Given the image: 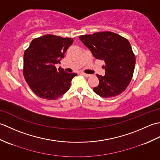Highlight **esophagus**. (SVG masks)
<instances>
[{
  "mask_svg": "<svg viewBox=\"0 0 160 160\" xmlns=\"http://www.w3.org/2000/svg\"><path fill=\"white\" fill-rule=\"evenodd\" d=\"M81 74H82L83 76H84V77H87V78L90 76V75H89V74H87V73H82Z\"/></svg>",
  "mask_w": 160,
  "mask_h": 160,
  "instance_id": "34e87169",
  "label": "esophagus"
}]
</instances>
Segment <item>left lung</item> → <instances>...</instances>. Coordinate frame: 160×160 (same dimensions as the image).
<instances>
[{
  "label": "left lung",
  "instance_id": "8db88e82",
  "mask_svg": "<svg viewBox=\"0 0 160 160\" xmlns=\"http://www.w3.org/2000/svg\"><path fill=\"white\" fill-rule=\"evenodd\" d=\"M96 59L104 60L105 76L96 75L98 86L93 91L102 98L118 96L127 89L135 69V56L127 39L111 32L79 37Z\"/></svg>",
  "mask_w": 160,
  "mask_h": 160
}]
</instances>
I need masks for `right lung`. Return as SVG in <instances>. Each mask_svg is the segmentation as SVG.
Segmentation results:
<instances>
[{"mask_svg":"<svg viewBox=\"0 0 160 160\" xmlns=\"http://www.w3.org/2000/svg\"><path fill=\"white\" fill-rule=\"evenodd\" d=\"M73 42V38L47 34L33 39L25 51L24 78L36 96L56 100L69 89L71 81L77 73L56 69V64L60 63Z\"/></svg>","mask_w":160,"mask_h":160,"instance_id":"right-lung-1","label":"right lung"}]
</instances>
